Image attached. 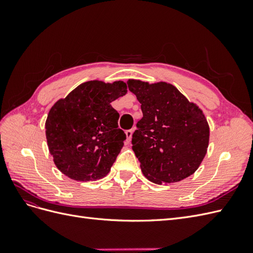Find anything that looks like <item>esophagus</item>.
I'll use <instances>...</instances> for the list:
<instances>
[{"mask_svg":"<svg viewBox=\"0 0 253 253\" xmlns=\"http://www.w3.org/2000/svg\"><path fill=\"white\" fill-rule=\"evenodd\" d=\"M126 135L127 142H129V141H131L132 135H133V129H127V131H126Z\"/></svg>","mask_w":253,"mask_h":253,"instance_id":"34e87169","label":"esophagus"}]
</instances>
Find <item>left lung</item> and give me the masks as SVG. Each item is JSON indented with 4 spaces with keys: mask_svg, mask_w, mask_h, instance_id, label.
I'll return each mask as SVG.
<instances>
[{
    "mask_svg": "<svg viewBox=\"0 0 253 253\" xmlns=\"http://www.w3.org/2000/svg\"><path fill=\"white\" fill-rule=\"evenodd\" d=\"M127 87L141 103L142 118L132 135V149L145 177L155 183L189 177L209 143L203 112L169 83L128 80Z\"/></svg>",
    "mask_w": 253,
    "mask_h": 253,
    "instance_id": "1",
    "label": "left lung"
}]
</instances>
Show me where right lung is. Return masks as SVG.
Instances as JSON below:
<instances>
[{"label": "right lung", "instance_id": "add662e5", "mask_svg": "<svg viewBox=\"0 0 253 253\" xmlns=\"http://www.w3.org/2000/svg\"><path fill=\"white\" fill-rule=\"evenodd\" d=\"M126 94L122 81H87L50 109L45 133L53 162L64 175L79 181L108 175L126 138L111 102Z\"/></svg>", "mask_w": 253, "mask_h": 253}]
</instances>
